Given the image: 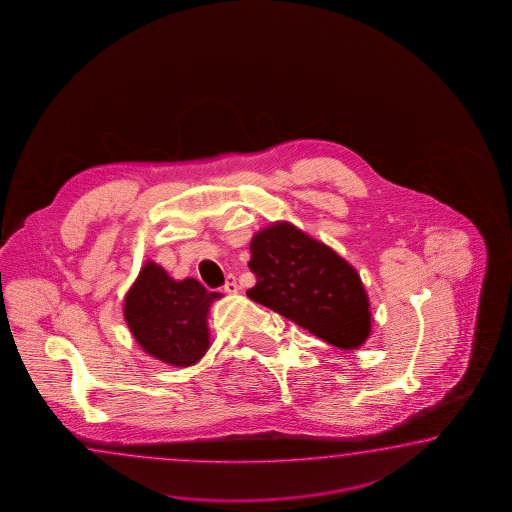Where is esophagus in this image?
<instances>
[{
    "instance_id": "1",
    "label": "esophagus",
    "mask_w": 512,
    "mask_h": 512,
    "mask_svg": "<svg viewBox=\"0 0 512 512\" xmlns=\"http://www.w3.org/2000/svg\"><path fill=\"white\" fill-rule=\"evenodd\" d=\"M225 291L229 292V294H238L240 292V285H238V281L234 276H229L227 278V283H225V287H223Z\"/></svg>"
}]
</instances>
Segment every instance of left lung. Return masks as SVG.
<instances>
[{"instance_id": "8db88e82", "label": "left lung", "mask_w": 512, "mask_h": 512, "mask_svg": "<svg viewBox=\"0 0 512 512\" xmlns=\"http://www.w3.org/2000/svg\"><path fill=\"white\" fill-rule=\"evenodd\" d=\"M249 269L256 285L247 296L256 303L345 351L369 338L371 303L360 274L289 221L254 234Z\"/></svg>"}]
</instances>
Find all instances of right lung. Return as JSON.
Listing matches in <instances>:
<instances>
[{
	"label": "right lung",
	"mask_w": 512,
	"mask_h": 512,
	"mask_svg": "<svg viewBox=\"0 0 512 512\" xmlns=\"http://www.w3.org/2000/svg\"><path fill=\"white\" fill-rule=\"evenodd\" d=\"M220 292H209L194 278L172 280L147 261L125 296L123 316L132 336L152 358L172 367H191L211 347L207 316Z\"/></svg>",
	"instance_id": "add662e5"
}]
</instances>
